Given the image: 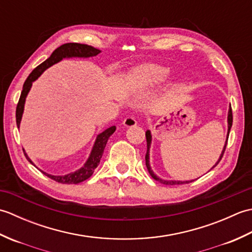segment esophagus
Segmentation results:
<instances>
[{"label": "esophagus", "instance_id": "1", "mask_svg": "<svg viewBox=\"0 0 252 252\" xmlns=\"http://www.w3.org/2000/svg\"><path fill=\"white\" fill-rule=\"evenodd\" d=\"M137 125V122L135 120V118L133 117H126L125 120H123V126H126V127H131V126H134Z\"/></svg>", "mask_w": 252, "mask_h": 252}]
</instances>
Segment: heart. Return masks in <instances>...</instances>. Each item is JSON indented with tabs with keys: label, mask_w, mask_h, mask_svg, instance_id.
<instances>
[{
	"label": "heart",
	"mask_w": 252,
	"mask_h": 252,
	"mask_svg": "<svg viewBox=\"0 0 252 252\" xmlns=\"http://www.w3.org/2000/svg\"><path fill=\"white\" fill-rule=\"evenodd\" d=\"M170 76L171 70L169 68L148 63L135 69L130 74L129 85L134 92H146L167 82Z\"/></svg>",
	"instance_id": "b5f03b06"
}]
</instances>
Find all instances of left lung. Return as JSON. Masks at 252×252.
Segmentation results:
<instances>
[{
    "instance_id": "8db88e82",
    "label": "left lung",
    "mask_w": 252,
    "mask_h": 252,
    "mask_svg": "<svg viewBox=\"0 0 252 252\" xmlns=\"http://www.w3.org/2000/svg\"><path fill=\"white\" fill-rule=\"evenodd\" d=\"M232 125H233V114H232V107L229 106V109H228V115H227V137H226V142H225V145H224V148L222 151V154L220 155V158H219L218 162L213 165L212 168H215L216 165L220 162V160L222 159L223 157V154L224 152H225V147L227 145V140H228V135H229V131H231V127H232ZM146 141H147V152H146V156H145V160H146V167H147V170L149 174L152 175V178L155 179L156 181L160 182V183L162 184H165V185H180V184H186V183H190V182H194L195 180H191V181H172V180H162L158 178V176L155 174L153 172V170L151 168V164H149V149H151V144H152V133L149 130L146 131ZM211 168V169H212Z\"/></svg>"
}]
</instances>
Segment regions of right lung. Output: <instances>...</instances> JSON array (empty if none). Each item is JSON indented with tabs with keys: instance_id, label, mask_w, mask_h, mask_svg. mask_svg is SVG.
I'll return each mask as SVG.
<instances>
[{
	"instance_id": "1",
	"label": "right lung",
	"mask_w": 252,
	"mask_h": 252,
	"mask_svg": "<svg viewBox=\"0 0 252 252\" xmlns=\"http://www.w3.org/2000/svg\"><path fill=\"white\" fill-rule=\"evenodd\" d=\"M100 51L95 49L93 46L87 45V44H80V43H66V44L61 45L60 47H57V49L52 53V55L47 58L45 62H43L41 65H39L32 70V72L29 74V77L27 78V80L24 83L23 91H21L20 98L17 104V108H16V123H17V127H19L20 126L21 118H23V114H24L26 97L32 87V82L35 81V80L39 78L47 68L53 66L54 63H57L58 62H61L63 58H71V57L88 58V57H93V56L98 55ZM115 131H116V126H112L108 127V129H106L104 132L99 133L97 137H96L93 148L92 151H91V154L87 160V162H85L83 167L80 168L79 170L66 175H52L46 172H43V171H42V172H43V174L49 176L50 179L54 180L58 182V183H62V184H78V183H81V182L85 180H88L90 176L93 174L94 170L97 168V165L99 164L100 158L103 156L107 141H108L110 135L114 134ZM24 154L26 158L28 159V161L31 164L34 165V163L31 161V159L28 157V155L26 154L25 151H24Z\"/></svg>"
}]
</instances>
